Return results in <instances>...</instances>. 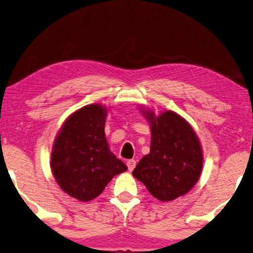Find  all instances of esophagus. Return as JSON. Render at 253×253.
<instances>
[{"label":"esophagus","mask_w":253,"mask_h":253,"mask_svg":"<svg viewBox=\"0 0 253 253\" xmlns=\"http://www.w3.org/2000/svg\"><path fill=\"white\" fill-rule=\"evenodd\" d=\"M126 166H127V168H129V170L132 171L134 169V167H135V160L134 159L127 160L126 161Z\"/></svg>","instance_id":"esophagus-1"}]
</instances>
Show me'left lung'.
<instances>
[{
	"label": "left lung",
	"instance_id": "8db88e82",
	"mask_svg": "<svg viewBox=\"0 0 253 253\" xmlns=\"http://www.w3.org/2000/svg\"><path fill=\"white\" fill-rule=\"evenodd\" d=\"M140 112L150 126V152L143 156L132 175L161 202L184 196L200 179L204 155L193 126L172 111L159 115L146 106Z\"/></svg>",
	"mask_w": 253,
	"mask_h": 253
}]
</instances>
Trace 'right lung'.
<instances>
[{"mask_svg":"<svg viewBox=\"0 0 253 253\" xmlns=\"http://www.w3.org/2000/svg\"><path fill=\"white\" fill-rule=\"evenodd\" d=\"M107 111L102 104L78 109L65 120L52 144V176L66 194L80 202L96 198L112 178L127 170L107 143Z\"/></svg>","mask_w":253,"mask_h":253,"instance_id":"right-lung-1","label":"right lung"}]
</instances>
